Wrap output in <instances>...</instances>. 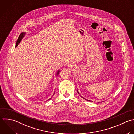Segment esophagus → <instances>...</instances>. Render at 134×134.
Listing matches in <instances>:
<instances>
[{
  "label": "esophagus",
  "mask_w": 134,
  "mask_h": 134,
  "mask_svg": "<svg viewBox=\"0 0 134 134\" xmlns=\"http://www.w3.org/2000/svg\"><path fill=\"white\" fill-rule=\"evenodd\" d=\"M67 66L70 67L71 69H74V65H73L72 64H70V63H68V64H67Z\"/></svg>",
  "instance_id": "obj_1"
}]
</instances>
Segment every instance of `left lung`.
I'll return each instance as SVG.
<instances>
[{
  "mask_svg": "<svg viewBox=\"0 0 134 134\" xmlns=\"http://www.w3.org/2000/svg\"><path fill=\"white\" fill-rule=\"evenodd\" d=\"M77 93H79V92H78V91H77ZM80 96H81V95H80ZM81 97H82V98H84V99H85V100H87V101H91V100H88V99H85V98H84V97H82V96H81Z\"/></svg>",
  "mask_w": 134,
  "mask_h": 134,
  "instance_id": "obj_1",
  "label": "left lung"
}]
</instances>
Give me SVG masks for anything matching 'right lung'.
<instances>
[{"label":"right lung","instance_id":"right-lung-1","mask_svg":"<svg viewBox=\"0 0 134 134\" xmlns=\"http://www.w3.org/2000/svg\"><path fill=\"white\" fill-rule=\"evenodd\" d=\"M26 35V32H22V33H21V34L20 35V36H19V38H18V40H17V42H16V47H17V46H18V45L20 43V42H21V41L22 40V39H23V38L25 36V35ZM60 70H58V71L57 72V73H56V75L57 76L58 74H59V72H60ZM54 95V94H53ZM50 99H51V98H50V99H49L48 100H50Z\"/></svg>","mask_w":134,"mask_h":134}]
</instances>
